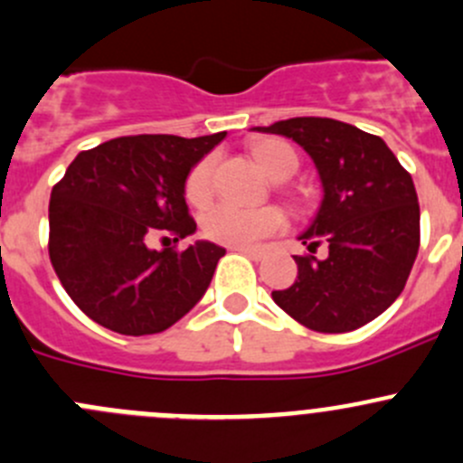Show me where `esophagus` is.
Listing matches in <instances>:
<instances>
[{"mask_svg":"<svg viewBox=\"0 0 463 463\" xmlns=\"http://www.w3.org/2000/svg\"><path fill=\"white\" fill-rule=\"evenodd\" d=\"M232 250H240V253L249 255L250 260H261L266 255V249H260V246H232Z\"/></svg>","mask_w":463,"mask_h":463,"instance_id":"34e87169","label":"esophagus"}]
</instances>
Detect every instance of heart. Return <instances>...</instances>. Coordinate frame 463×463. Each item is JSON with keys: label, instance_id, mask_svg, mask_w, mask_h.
<instances>
[{"label": "heart", "instance_id": "1", "mask_svg": "<svg viewBox=\"0 0 463 463\" xmlns=\"http://www.w3.org/2000/svg\"><path fill=\"white\" fill-rule=\"evenodd\" d=\"M253 156L258 165L269 176H278L288 158H293V149L282 141H260L253 145ZM213 158H202L185 179V199L202 208L213 197ZM287 226V214L279 208L266 205L258 210H241L235 205L219 203L210 208L202 219V231L208 240L226 246H253L266 237L275 235Z\"/></svg>", "mask_w": 463, "mask_h": 463}]
</instances>
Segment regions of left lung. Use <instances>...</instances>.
<instances>
[{
  "label": "left lung",
  "instance_id": "8db88e82",
  "mask_svg": "<svg viewBox=\"0 0 463 463\" xmlns=\"http://www.w3.org/2000/svg\"><path fill=\"white\" fill-rule=\"evenodd\" d=\"M258 132L293 138L314 158L322 203L300 240L298 279L273 300L320 334H345L381 316L403 291L419 253V199L412 176L383 138L334 118L278 120Z\"/></svg>",
  "mask_w": 463,
  "mask_h": 463
}]
</instances>
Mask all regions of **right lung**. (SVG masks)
Listing matches in <instances>:
<instances>
[{"instance_id":"1","label":"right lung","mask_w":463,"mask_h":463,"mask_svg":"<svg viewBox=\"0 0 463 463\" xmlns=\"http://www.w3.org/2000/svg\"><path fill=\"white\" fill-rule=\"evenodd\" d=\"M226 132L138 134L78 154L51 190L49 258L78 309L123 335L165 331L205 293L226 250L197 241L149 249L197 231L185 179Z\"/></svg>"}]
</instances>
